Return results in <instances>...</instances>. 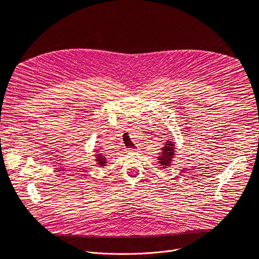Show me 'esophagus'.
I'll use <instances>...</instances> for the list:
<instances>
[{"instance_id": "34e87169", "label": "esophagus", "mask_w": 259, "mask_h": 259, "mask_svg": "<svg viewBox=\"0 0 259 259\" xmlns=\"http://www.w3.org/2000/svg\"><path fill=\"white\" fill-rule=\"evenodd\" d=\"M136 151H137L136 149H130V150H129V152H136Z\"/></svg>"}]
</instances>
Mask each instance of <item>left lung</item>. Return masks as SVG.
Listing matches in <instances>:
<instances>
[{
    "label": "left lung",
    "instance_id": "left-lung-1",
    "mask_svg": "<svg viewBox=\"0 0 259 259\" xmlns=\"http://www.w3.org/2000/svg\"><path fill=\"white\" fill-rule=\"evenodd\" d=\"M174 143L171 142V141H167L166 144H165V147H163L162 149V153L159 154V157L158 160H159V164H161V166H163V168H167L171 161H172V158L174 156Z\"/></svg>",
    "mask_w": 259,
    "mask_h": 259
}]
</instances>
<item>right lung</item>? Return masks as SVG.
<instances>
[{"label": "right lung", "mask_w": 259, "mask_h": 259, "mask_svg": "<svg viewBox=\"0 0 259 259\" xmlns=\"http://www.w3.org/2000/svg\"><path fill=\"white\" fill-rule=\"evenodd\" d=\"M96 157H97V164L98 165H100V166H104V164L106 163L105 162V158L104 157H102V155L101 154H98V155H96Z\"/></svg>", "instance_id": "right-lung-1"}]
</instances>
